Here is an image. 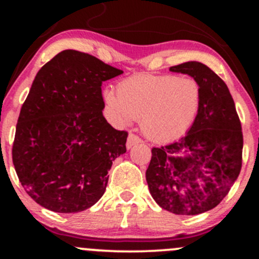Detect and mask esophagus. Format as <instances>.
<instances>
[{
    "instance_id": "esophagus-1",
    "label": "esophagus",
    "mask_w": 259,
    "mask_h": 259,
    "mask_svg": "<svg viewBox=\"0 0 259 259\" xmlns=\"http://www.w3.org/2000/svg\"><path fill=\"white\" fill-rule=\"evenodd\" d=\"M141 142V139L139 138L138 135H135V134L130 133L129 136H127V141H126V147L127 148H132L134 145H138Z\"/></svg>"
}]
</instances>
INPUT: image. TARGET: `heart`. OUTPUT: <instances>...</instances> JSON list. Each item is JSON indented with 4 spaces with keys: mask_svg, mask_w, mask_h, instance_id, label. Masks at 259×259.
I'll return each mask as SVG.
<instances>
[{
    "mask_svg": "<svg viewBox=\"0 0 259 259\" xmlns=\"http://www.w3.org/2000/svg\"><path fill=\"white\" fill-rule=\"evenodd\" d=\"M103 97L120 124L141 119V129L157 142L171 141L194 124L201 106V88L195 79L171 74H138L124 80L118 91Z\"/></svg>",
    "mask_w": 259,
    "mask_h": 259,
    "instance_id": "b5f03b06",
    "label": "heart"
}]
</instances>
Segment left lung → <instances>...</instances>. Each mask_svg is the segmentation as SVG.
I'll return each mask as SVG.
<instances>
[{
    "mask_svg": "<svg viewBox=\"0 0 259 259\" xmlns=\"http://www.w3.org/2000/svg\"><path fill=\"white\" fill-rule=\"evenodd\" d=\"M170 72L200 84L201 106L184 138L152 148L146 180L159 207L179 215H196L221 203L242 165L241 123L227 84L200 62H186Z\"/></svg>",
    "mask_w": 259,
    "mask_h": 259,
    "instance_id": "1",
    "label": "left lung"
}]
</instances>
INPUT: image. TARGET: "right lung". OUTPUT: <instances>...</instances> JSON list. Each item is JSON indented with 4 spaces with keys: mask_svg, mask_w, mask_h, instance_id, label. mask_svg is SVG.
I'll use <instances>...</instances> for the list:
<instances>
[{
    "mask_svg": "<svg viewBox=\"0 0 259 259\" xmlns=\"http://www.w3.org/2000/svg\"><path fill=\"white\" fill-rule=\"evenodd\" d=\"M123 70L65 50L38 70L16 127L12 158L20 184L52 212L76 213L105 194L108 170L126 152V132L103 117L102 82Z\"/></svg>",
    "mask_w": 259,
    "mask_h": 259,
    "instance_id": "1",
    "label": "right lung"
}]
</instances>
